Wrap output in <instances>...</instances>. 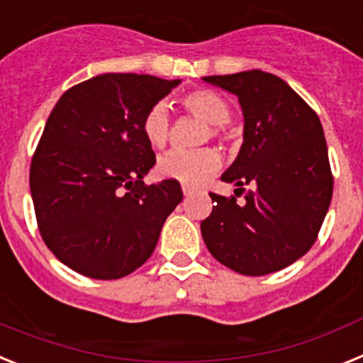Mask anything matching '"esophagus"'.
I'll return each mask as SVG.
<instances>
[{"label": "esophagus", "instance_id": "esophagus-1", "mask_svg": "<svg viewBox=\"0 0 363 363\" xmlns=\"http://www.w3.org/2000/svg\"><path fill=\"white\" fill-rule=\"evenodd\" d=\"M182 194H184V197H188V195H191V194H194V188H191V186H186V184H182Z\"/></svg>", "mask_w": 363, "mask_h": 363}]
</instances>
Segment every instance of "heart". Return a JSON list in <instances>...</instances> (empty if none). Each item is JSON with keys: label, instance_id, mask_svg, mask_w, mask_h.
<instances>
[{"label": "heart", "instance_id": "1", "mask_svg": "<svg viewBox=\"0 0 363 363\" xmlns=\"http://www.w3.org/2000/svg\"><path fill=\"white\" fill-rule=\"evenodd\" d=\"M182 106L188 113L210 124L204 140L208 137L225 138V129L230 118V106L220 94L208 89L191 91L182 99ZM143 133L150 146L164 147L169 138V113L168 106L162 102L147 109L143 118ZM220 168V157L212 147H203L195 151H172L159 160V173L164 179L179 181L186 186L197 188L208 179L216 175Z\"/></svg>", "mask_w": 363, "mask_h": 363}]
</instances>
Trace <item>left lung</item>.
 <instances>
[{"instance_id": "obj_1", "label": "left lung", "mask_w": 363, "mask_h": 363, "mask_svg": "<svg viewBox=\"0 0 363 363\" xmlns=\"http://www.w3.org/2000/svg\"><path fill=\"white\" fill-rule=\"evenodd\" d=\"M204 82L235 94L245 128L239 155L220 181L235 197L210 194L212 213L201 223L208 250L245 276L285 269L313 247L333 199V173L316 113L276 74L242 71ZM245 185L252 190L244 191Z\"/></svg>"}]
</instances>
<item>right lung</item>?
I'll return each instance as SVG.
<instances>
[{"instance_id":"right-lung-1","label":"right lung","mask_w":363,"mask_h":363,"mask_svg":"<svg viewBox=\"0 0 363 363\" xmlns=\"http://www.w3.org/2000/svg\"><path fill=\"white\" fill-rule=\"evenodd\" d=\"M181 80L107 72L62 94L33 162L30 195L49 250L74 272L118 279L153 254L181 184H144L155 153L143 118Z\"/></svg>"}]
</instances>
